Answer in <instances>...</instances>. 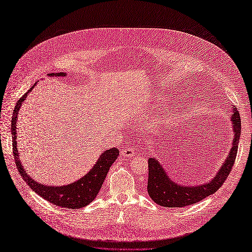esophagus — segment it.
Segmentation results:
<instances>
[{
  "label": "esophagus",
  "instance_id": "1",
  "mask_svg": "<svg viewBox=\"0 0 252 252\" xmlns=\"http://www.w3.org/2000/svg\"><path fill=\"white\" fill-rule=\"evenodd\" d=\"M134 151H135V148H134V147H132V146H127V147H125L123 150L121 151V154L123 155L124 157L130 158V157H133V156H134Z\"/></svg>",
  "mask_w": 252,
  "mask_h": 252
}]
</instances>
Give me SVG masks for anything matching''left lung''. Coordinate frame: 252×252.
I'll list each match as a JSON object with an SVG mask.
<instances>
[{"label": "left lung", "instance_id": "1", "mask_svg": "<svg viewBox=\"0 0 252 252\" xmlns=\"http://www.w3.org/2000/svg\"><path fill=\"white\" fill-rule=\"evenodd\" d=\"M231 121L234 132L232 148L230 149L229 156L227 157L226 161L222 165V168L207 184L197 186L177 184L168 178V175L163 169V166L158 163V161H157L155 158H149L147 190L151 199L159 206L175 208L199 203L205 197L217 192L232 170L236 154H238V145L241 135V118L240 112L236 109H233Z\"/></svg>", "mask_w": 252, "mask_h": 252}]
</instances>
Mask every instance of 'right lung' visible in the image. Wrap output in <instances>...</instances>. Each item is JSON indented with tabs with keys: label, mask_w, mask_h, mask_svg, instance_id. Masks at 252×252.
<instances>
[{
	"label": "right lung",
	"mask_w": 252,
	"mask_h": 252,
	"mask_svg": "<svg viewBox=\"0 0 252 252\" xmlns=\"http://www.w3.org/2000/svg\"><path fill=\"white\" fill-rule=\"evenodd\" d=\"M50 77L52 75H57V77H65V72H59V73H49ZM34 85L29 89L28 93L24 95H22L18 103L14 107L12 113V120H11V134H12V149H13V156H14V162H16L17 168L21 173L23 180H24L27 185L32 188L35 193L42 196L43 199L48 201L49 203L59 206L62 208H69V209H79L83 208L93 202L100 189L103 185L104 180L107 175V172L111 165L114 161L118 158L120 151L118 148H111L109 150H106L103 152V155L97 159L95 165L93 167L86 175H84L82 179L79 181L72 183V184L61 186V187H52L46 186L43 184H39L35 182L30 175L26 173V171L23 168L21 161L19 159V154L17 149V118L20 110L21 105L26 100L27 94L33 89Z\"/></svg>",
	"instance_id": "right-lung-1"
}]
</instances>
